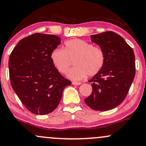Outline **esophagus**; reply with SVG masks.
Instances as JSON below:
<instances>
[{"mask_svg":"<svg viewBox=\"0 0 146 146\" xmlns=\"http://www.w3.org/2000/svg\"><path fill=\"white\" fill-rule=\"evenodd\" d=\"M72 84L74 85H81V82H76V81H73V82H72Z\"/></svg>","mask_w":146,"mask_h":146,"instance_id":"1","label":"esophagus"}]
</instances>
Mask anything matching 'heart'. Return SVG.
Listing matches in <instances>:
<instances>
[{"mask_svg":"<svg viewBox=\"0 0 146 146\" xmlns=\"http://www.w3.org/2000/svg\"><path fill=\"white\" fill-rule=\"evenodd\" d=\"M52 62L61 74H66L74 60L76 66L69 71L68 76L73 80H80L88 75L94 76L101 71L106 61L104 50L84 40L75 38L64 43V49L52 50Z\"/></svg>","mask_w":146,"mask_h":146,"instance_id":"heart-1","label":"heart"}]
</instances>
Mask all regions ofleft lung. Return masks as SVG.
<instances>
[{
  "mask_svg": "<svg viewBox=\"0 0 146 146\" xmlns=\"http://www.w3.org/2000/svg\"><path fill=\"white\" fill-rule=\"evenodd\" d=\"M90 38L104 50L106 61L101 71L89 80L92 82V92L85 102L93 110H111L124 101L134 80V51L115 32L106 31Z\"/></svg>",
  "mask_w": 146,
  "mask_h": 146,
  "instance_id": "8db88e82",
  "label": "left lung"
}]
</instances>
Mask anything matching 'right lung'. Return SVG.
Wrapping results in <instances>:
<instances>
[{"label": "right lung", "mask_w": 146, "mask_h": 146, "mask_svg": "<svg viewBox=\"0 0 146 146\" xmlns=\"http://www.w3.org/2000/svg\"><path fill=\"white\" fill-rule=\"evenodd\" d=\"M61 43L55 35L33 33L19 40L9 59L12 89L31 113L46 115L59 105L64 89L71 85L56 70L50 54Z\"/></svg>", "instance_id": "add662e5"}]
</instances>
